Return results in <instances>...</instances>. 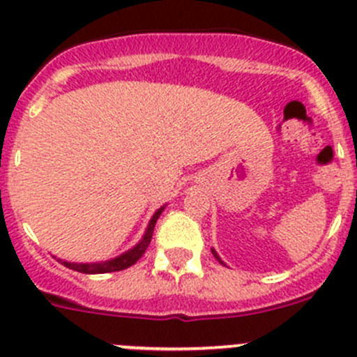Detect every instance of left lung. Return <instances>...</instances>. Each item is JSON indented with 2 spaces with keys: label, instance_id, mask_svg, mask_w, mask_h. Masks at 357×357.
<instances>
[{
  "label": "left lung",
  "instance_id": "obj_1",
  "mask_svg": "<svg viewBox=\"0 0 357 357\" xmlns=\"http://www.w3.org/2000/svg\"><path fill=\"white\" fill-rule=\"evenodd\" d=\"M212 254H214V257H215V259H218V261H219V257H218V254H215V252H214V250H212Z\"/></svg>",
  "mask_w": 357,
  "mask_h": 357
}]
</instances>
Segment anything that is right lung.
Returning a JSON list of instances; mask_svg holds the SVG:
<instances>
[{"instance_id":"obj_1","label":"right lung","mask_w":357,"mask_h":357,"mask_svg":"<svg viewBox=\"0 0 357 357\" xmlns=\"http://www.w3.org/2000/svg\"><path fill=\"white\" fill-rule=\"evenodd\" d=\"M164 207L158 208V211L153 214L152 221H150L149 228H146L145 236H143L142 242L138 243L135 248L128 250L126 254L119 255V257L112 259V261L107 262H96V264H74V262H67L59 259L63 266L68 269H74L77 273H86V275H102V273H114V271H122V269H128L129 266H132L135 262H138V259L145 254V250L149 248L150 242H152V235H153V228H155V222L158 219V215L162 214Z\"/></svg>"}]
</instances>
